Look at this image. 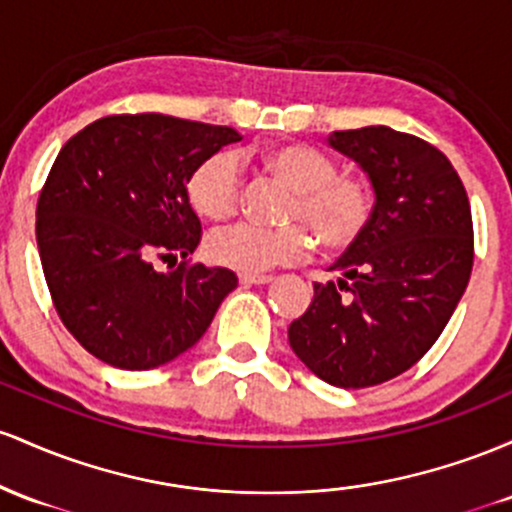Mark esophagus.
<instances>
[{"instance_id": "obj_1", "label": "esophagus", "mask_w": 512, "mask_h": 512, "mask_svg": "<svg viewBox=\"0 0 512 512\" xmlns=\"http://www.w3.org/2000/svg\"><path fill=\"white\" fill-rule=\"evenodd\" d=\"M273 280H275L273 275H249V273L239 275L241 285H271Z\"/></svg>"}]
</instances>
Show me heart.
<instances>
[{"label": "heart", "mask_w": 512, "mask_h": 512, "mask_svg": "<svg viewBox=\"0 0 512 512\" xmlns=\"http://www.w3.org/2000/svg\"><path fill=\"white\" fill-rule=\"evenodd\" d=\"M266 162L295 191L290 215L302 220L329 249H346L370 222L372 198L360 181L338 176L329 154L309 145H285L266 154ZM241 171L234 152L210 154L188 179V200L208 220H227L239 205ZM312 239L302 225L263 227L237 222L215 229L205 254L217 266L258 275L307 256Z\"/></svg>", "instance_id": "obj_1"}]
</instances>
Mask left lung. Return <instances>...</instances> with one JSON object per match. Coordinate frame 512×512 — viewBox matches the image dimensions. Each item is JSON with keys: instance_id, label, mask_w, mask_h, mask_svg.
<instances>
[{"instance_id": "1", "label": "left lung", "mask_w": 512, "mask_h": 512, "mask_svg": "<svg viewBox=\"0 0 512 512\" xmlns=\"http://www.w3.org/2000/svg\"><path fill=\"white\" fill-rule=\"evenodd\" d=\"M326 142L363 169L375 205L329 268L341 278L314 283L287 338L319 380L363 389L409 370L438 341L472 275V210L455 166L421 137L370 125Z\"/></svg>"}]
</instances>
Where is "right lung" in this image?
<instances>
[{"label":"right lung","instance_id":"right-lung-1","mask_svg":"<svg viewBox=\"0 0 512 512\" xmlns=\"http://www.w3.org/2000/svg\"><path fill=\"white\" fill-rule=\"evenodd\" d=\"M239 140L225 125L140 113L94 120L60 149L38 198V254L62 324L103 363H171L237 287L227 268L186 266L200 241L186 186ZM179 257L174 272L156 268Z\"/></svg>","mask_w":512,"mask_h":512}]
</instances>
